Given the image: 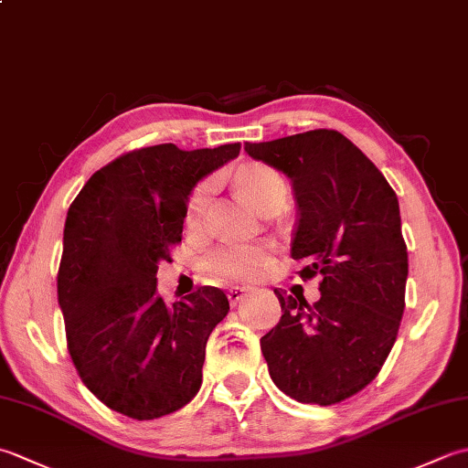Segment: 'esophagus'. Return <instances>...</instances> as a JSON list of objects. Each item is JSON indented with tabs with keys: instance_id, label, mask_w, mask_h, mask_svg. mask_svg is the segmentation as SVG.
Instances as JSON below:
<instances>
[{
	"instance_id": "obj_1",
	"label": "esophagus",
	"mask_w": 468,
	"mask_h": 468,
	"mask_svg": "<svg viewBox=\"0 0 468 468\" xmlns=\"http://www.w3.org/2000/svg\"><path fill=\"white\" fill-rule=\"evenodd\" d=\"M247 292H250V287H243V285H233V287H229V292H227L229 303H231V305H237V302L243 300V295H245Z\"/></svg>"
}]
</instances>
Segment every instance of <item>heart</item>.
Returning a JSON list of instances; mask_svg holds the SVG:
<instances>
[{
	"instance_id": "b5f03b06",
	"label": "heart",
	"mask_w": 468,
	"mask_h": 468,
	"mask_svg": "<svg viewBox=\"0 0 468 468\" xmlns=\"http://www.w3.org/2000/svg\"><path fill=\"white\" fill-rule=\"evenodd\" d=\"M235 183L250 203L260 211L273 201H285L287 186L282 175L265 165H247L239 168ZM213 193V181L198 185L186 203V225L197 229L203 223L208 198ZM270 261V247L263 243H229L207 253L201 261V271L208 280L218 283L250 282L263 271Z\"/></svg>"
}]
</instances>
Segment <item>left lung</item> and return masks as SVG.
<instances>
[{
  "mask_svg": "<svg viewBox=\"0 0 468 468\" xmlns=\"http://www.w3.org/2000/svg\"><path fill=\"white\" fill-rule=\"evenodd\" d=\"M245 151L292 178L300 211L292 257L305 261L303 282L322 275L315 303L273 290L283 315L261 337L270 376L297 402L337 404L374 380L399 335L409 277L399 198L337 131L247 143Z\"/></svg>",
  "mask_w": 468,
  "mask_h": 468,
  "instance_id": "left-lung-1",
  "label": "left lung"
}]
</instances>
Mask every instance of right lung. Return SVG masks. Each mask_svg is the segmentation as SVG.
I'll use <instances>...</instances> for the list:
<instances>
[{"instance_id": "1", "label": "right lung", "mask_w": 468, "mask_h": 468, "mask_svg": "<svg viewBox=\"0 0 468 468\" xmlns=\"http://www.w3.org/2000/svg\"><path fill=\"white\" fill-rule=\"evenodd\" d=\"M239 151L136 148L96 171L68 208L58 270L68 352L88 390L128 419L176 412L201 388L207 340L229 300L203 285L168 305L156 271L181 243L193 186Z\"/></svg>"}]
</instances>
